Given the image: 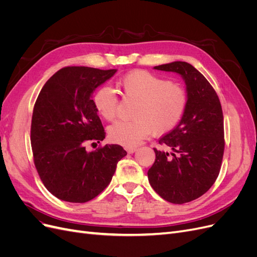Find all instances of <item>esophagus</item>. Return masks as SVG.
<instances>
[{
  "mask_svg": "<svg viewBox=\"0 0 257 257\" xmlns=\"http://www.w3.org/2000/svg\"><path fill=\"white\" fill-rule=\"evenodd\" d=\"M125 150L130 153V154H133L137 151L136 148H133V147H125Z\"/></svg>",
  "mask_w": 257,
  "mask_h": 257,
  "instance_id": "1",
  "label": "esophagus"
}]
</instances>
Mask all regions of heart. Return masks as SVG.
Segmentation results:
<instances>
[{
  "mask_svg": "<svg viewBox=\"0 0 257 257\" xmlns=\"http://www.w3.org/2000/svg\"><path fill=\"white\" fill-rule=\"evenodd\" d=\"M124 97L137 103L132 122L119 121L108 130L111 142L125 147L142 143L152 132L161 135L172 131L180 122L188 105L185 90L178 83L146 71L126 74L118 82ZM98 114L107 121L115 118L118 98L107 85L99 87L93 95Z\"/></svg>",
  "mask_w": 257,
  "mask_h": 257,
  "instance_id": "b5f03b06",
  "label": "heart"
}]
</instances>
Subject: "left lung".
I'll list each match as a JSON object with an SVG mask.
<instances>
[{"label": "left lung", "instance_id": "obj_1", "mask_svg": "<svg viewBox=\"0 0 257 257\" xmlns=\"http://www.w3.org/2000/svg\"><path fill=\"white\" fill-rule=\"evenodd\" d=\"M153 68L181 76L188 105L178 125L159 141L169 151L153 149L155 161L148 170V179L169 203H189L204 195L220 173L224 153L221 103L204 75L186 62Z\"/></svg>", "mask_w": 257, "mask_h": 257}]
</instances>
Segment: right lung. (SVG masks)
I'll list each match as a JSON object with an SVG mask.
<instances>
[{
	"instance_id": "1",
	"label": "right lung",
	"mask_w": 257,
	"mask_h": 257,
	"mask_svg": "<svg viewBox=\"0 0 257 257\" xmlns=\"http://www.w3.org/2000/svg\"><path fill=\"white\" fill-rule=\"evenodd\" d=\"M116 69L68 66L44 84L34 106L31 146L35 167L52 195L69 203H87L111 181L126 155L119 145L87 151L104 141L105 132L93 105L94 91Z\"/></svg>"
}]
</instances>
